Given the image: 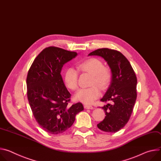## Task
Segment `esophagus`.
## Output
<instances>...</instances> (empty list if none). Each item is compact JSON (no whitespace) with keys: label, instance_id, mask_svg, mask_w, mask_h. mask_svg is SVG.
<instances>
[{"label":"esophagus","instance_id":"obj_1","mask_svg":"<svg viewBox=\"0 0 161 161\" xmlns=\"http://www.w3.org/2000/svg\"><path fill=\"white\" fill-rule=\"evenodd\" d=\"M84 108L86 109H93V107L92 105H84Z\"/></svg>","mask_w":161,"mask_h":161}]
</instances>
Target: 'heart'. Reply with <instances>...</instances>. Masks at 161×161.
Masks as SVG:
<instances>
[{
    "label": "heart",
    "mask_w": 161,
    "mask_h": 161,
    "mask_svg": "<svg viewBox=\"0 0 161 161\" xmlns=\"http://www.w3.org/2000/svg\"><path fill=\"white\" fill-rule=\"evenodd\" d=\"M80 71L92 75V85L89 88L80 90L75 95V98L85 104H91L100 95V88L108 87L111 82L112 74L111 70L104 67L103 62L97 58L89 59L79 65ZM64 82L65 85L71 90H75L78 87V71L73 68H67L64 74ZM95 85H97L95 86Z\"/></svg>",
    "instance_id": "b5f03b06"
}]
</instances>
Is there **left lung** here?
<instances>
[{
  "instance_id": "1",
  "label": "left lung",
  "mask_w": 161,
  "mask_h": 161,
  "mask_svg": "<svg viewBox=\"0 0 161 161\" xmlns=\"http://www.w3.org/2000/svg\"><path fill=\"white\" fill-rule=\"evenodd\" d=\"M88 56L102 57L111 69V83L100 100L110 101L113 103H108L102 108L106 116L97 127L106 132H116L125 126L135 105L137 78L134 71L128 59L117 50L99 48Z\"/></svg>"
}]
</instances>
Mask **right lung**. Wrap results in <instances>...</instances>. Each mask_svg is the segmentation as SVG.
I'll list each match as a JSON object with an SVG mask.
<instances>
[{"mask_svg": "<svg viewBox=\"0 0 161 161\" xmlns=\"http://www.w3.org/2000/svg\"><path fill=\"white\" fill-rule=\"evenodd\" d=\"M77 56L55 47L43 49L33 61L27 77V98L33 115L47 132L58 134L72 125L84 110L80 102L68 105L71 94L61 75L63 65Z\"/></svg>", "mask_w": 161, "mask_h": 161, "instance_id": "obj_1", "label": "right lung"}]
</instances>
